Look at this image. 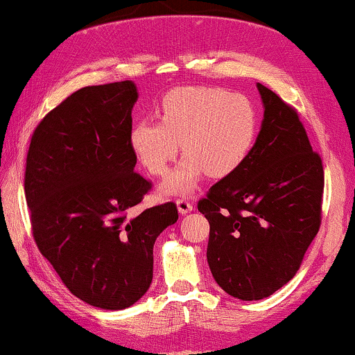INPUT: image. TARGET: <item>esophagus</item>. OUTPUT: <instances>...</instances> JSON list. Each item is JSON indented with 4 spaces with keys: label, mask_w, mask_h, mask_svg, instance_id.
<instances>
[{
    "label": "esophagus",
    "mask_w": 355,
    "mask_h": 355,
    "mask_svg": "<svg viewBox=\"0 0 355 355\" xmlns=\"http://www.w3.org/2000/svg\"><path fill=\"white\" fill-rule=\"evenodd\" d=\"M176 205H178V210L181 215H187V213H191L193 210L192 202L189 200V198H179V200L176 202Z\"/></svg>",
    "instance_id": "obj_1"
}]
</instances>
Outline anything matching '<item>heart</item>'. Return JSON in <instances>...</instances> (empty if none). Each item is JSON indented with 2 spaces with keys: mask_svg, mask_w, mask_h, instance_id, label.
<instances>
[{
  "mask_svg": "<svg viewBox=\"0 0 355 355\" xmlns=\"http://www.w3.org/2000/svg\"><path fill=\"white\" fill-rule=\"evenodd\" d=\"M158 123L139 121L129 145L153 176L168 173L179 150L187 155L163 182V192L189 193L205 173L230 176L242 166L259 134L255 105L241 94L215 87H181L163 96Z\"/></svg>",
  "mask_w": 355,
  "mask_h": 355,
  "instance_id": "1",
  "label": "heart"
}]
</instances>
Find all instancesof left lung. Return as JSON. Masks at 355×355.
<instances>
[{
	"instance_id": "obj_1",
	"label": "left lung",
	"mask_w": 355,
	"mask_h": 355,
	"mask_svg": "<svg viewBox=\"0 0 355 355\" xmlns=\"http://www.w3.org/2000/svg\"><path fill=\"white\" fill-rule=\"evenodd\" d=\"M263 119L249 158L210 187L207 260L232 297L260 300L297 273L322 220L323 166L294 108L257 84Z\"/></svg>"
}]
</instances>
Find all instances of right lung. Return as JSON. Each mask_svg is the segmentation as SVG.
<instances>
[{"label": "right lung", "mask_w": 355, "mask_h": 355, "mask_svg": "<svg viewBox=\"0 0 355 355\" xmlns=\"http://www.w3.org/2000/svg\"><path fill=\"white\" fill-rule=\"evenodd\" d=\"M132 80L84 87L50 111L32 135L26 198L42 255L76 297L123 310L153 279V245L178 221L173 202L137 213L152 189L134 173L129 145Z\"/></svg>", "instance_id": "add662e5"}]
</instances>
